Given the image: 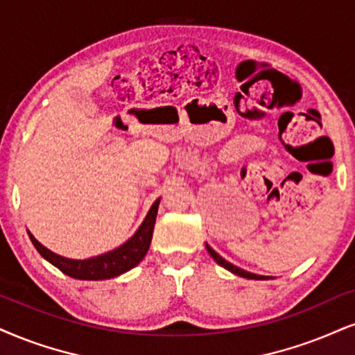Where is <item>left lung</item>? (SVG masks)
<instances>
[{
  "label": "left lung",
  "instance_id": "1",
  "mask_svg": "<svg viewBox=\"0 0 355 355\" xmlns=\"http://www.w3.org/2000/svg\"><path fill=\"white\" fill-rule=\"evenodd\" d=\"M205 248H207V252L211 253V257L214 258V260L217 261L218 265H220V266H224V268H227V270H229V271H232V273L239 275V277H243V278H250V279H265V277H261V275L250 273V271H245V270H242V268H239V266H235V265L229 263V261L224 260V258H222L220 255H218V253H217L216 250H214V248L209 247L207 243H205Z\"/></svg>",
  "mask_w": 355,
  "mask_h": 355
}]
</instances>
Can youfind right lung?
<instances>
[{"mask_svg": "<svg viewBox=\"0 0 355 355\" xmlns=\"http://www.w3.org/2000/svg\"><path fill=\"white\" fill-rule=\"evenodd\" d=\"M157 205H159V199L151 205L150 212H148L146 218L143 224L139 225L137 234L131 237L128 242L121 245V247L115 248V250L103 253V255L89 258V260H71V258H64L60 255H55L54 252L47 250L44 245L37 242L33 235L29 234L31 242L34 243L36 250L51 261L52 265L57 266L62 273L69 275V277L77 279H107L118 277V275L125 273L137 266L139 261L146 255L148 248H150L153 229H155V222L157 216Z\"/></svg>", "mask_w": 355, "mask_h": 355, "instance_id": "1", "label": "right lung"}]
</instances>
